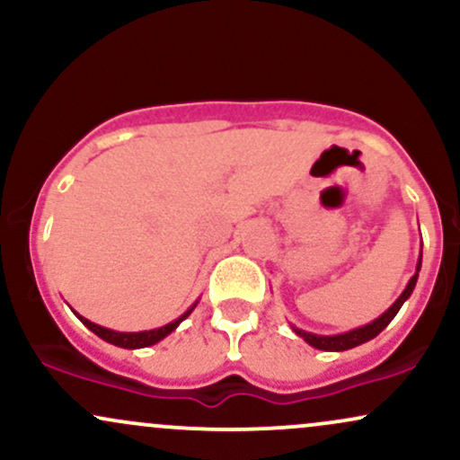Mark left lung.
<instances>
[{
    "mask_svg": "<svg viewBox=\"0 0 460 460\" xmlns=\"http://www.w3.org/2000/svg\"><path fill=\"white\" fill-rule=\"evenodd\" d=\"M420 270H421V251H420V260H417V266H415V274L409 279V283H406L404 292L400 294L398 298H395V303L389 307L387 311H383L381 315H378L376 320L367 322V324L363 326H357V329H350L346 332H337V335H318V332H309V331H303L298 329V326L289 324L292 326V331L296 332L298 337H303L305 341H307L309 346L318 348V350H326V352H344V350H350V348H357L361 344H366V341L374 340V337L378 335V332L387 329V324L395 318V314H398L400 307L409 300L411 294H413L415 289V283H417V277H420Z\"/></svg>",
    "mask_w": 460,
    "mask_h": 460,
    "instance_id": "1",
    "label": "left lung"
}]
</instances>
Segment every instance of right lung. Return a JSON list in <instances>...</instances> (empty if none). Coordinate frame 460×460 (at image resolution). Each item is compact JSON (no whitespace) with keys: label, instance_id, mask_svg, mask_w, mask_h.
I'll list each match as a JSON object with an SVG mask.
<instances>
[{"label":"right lung","instance_id":"obj_1","mask_svg":"<svg viewBox=\"0 0 460 460\" xmlns=\"http://www.w3.org/2000/svg\"><path fill=\"white\" fill-rule=\"evenodd\" d=\"M199 305V298L194 300L192 305H190V307L183 311L181 315H179L177 320H172V322H168V324H164V326H160V329H151V331H138V332H123V331H114V329H105V326H99V324H94V322H91L88 318H84V315H79L77 311H73V314L77 315L79 318V322H82L84 326H86V329H91L94 335L97 337H102L103 341H108V344H112V346H119V348H128V350H136V348H149V346H153V344H157V341H162L164 337H168L171 335L172 331L177 329L179 324H181L183 320L188 318L190 314H192L194 311V307H197Z\"/></svg>","mask_w":460,"mask_h":460}]
</instances>
